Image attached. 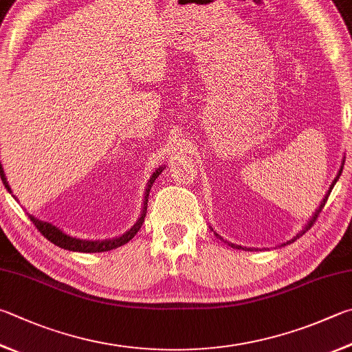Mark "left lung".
Returning <instances> with one entry per match:
<instances>
[{
  "mask_svg": "<svg viewBox=\"0 0 352 352\" xmlns=\"http://www.w3.org/2000/svg\"><path fill=\"white\" fill-rule=\"evenodd\" d=\"M343 164H344V157H343V160H342V166H340V169H338V172H337V175H336V178H334V182H332L331 183V186H329V189H328V192L327 194H324V197H323V200L320 201V206H318L317 209H316V212L314 214H312V217H311V219L308 220V221H306V225L302 228V231H300L297 235H296V237H292L291 240H287L286 243H282V245H280V246H286V245H291V243H294V241H296L298 237H302V235L306 232V231H308V229L312 226V225H314V223H316V220H317V217H318V214H320L322 212V209H323V206H324V203H327V200H328V197H329V194H331V190H332V188H334V184L337 183V180H338V178H340V175H342V170H343ZM210 229H212V228H210ZM215 235H217V237H219L220 240H223V237H221V235H219V234H217V232H214ZM223 241H225V240H223ZM225 243H228V245L229 246H231V248H234V249H243V251H254V249L252 248H243V246H240V245H235V243H231V241H225Z\"/></svg>",
  "mask_w": 352,
  "mask_h": 352,
  "instance_id": "obj_1",
  "label": "left lung"
}]
</instances>
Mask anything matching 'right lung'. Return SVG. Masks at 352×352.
I'll list each match as a JSON object with an SVG mask.
<instances>
[{
    "label": "right lung",
    "instance_id": "right-lung-1",
    "mask_svg": "<svg viewBox=\"0 0 352 352\" xmlns=\"http://www.w3.org/2000/svg\"><path fill=\"white\" fill-rule=\"evenodd\" d=\"M163 169H164V166H160V168H157L154 170V174L151 175L149 182H148V186H146V190H144L142 215L138 217L135 225H133L129 229V231L121 234L120 237L106 239V240H81V239H76V237H72V235L66 234L65 231H63V229H60L58 226H55L54 223L40 220V219H36L35 215H30L29 212L28 214L30 217L32 223H34V225L36 226L38 231H40L44 235V237H46L49 241H52L54 245H56V246H60L63 249H67V251H74V252H104V251H111V249L126 245V243L132 240L133 235H135L140 231V228H142L143 221H144L146 210H148V197H149V192H151V188H152V184H154L155 178H158V175L162 174ZM1 180H3V184L6 186V189H8L9 192L12 194V189L9 186V183H8V178H6V174H4L3 164H1ZM12 197H14L15 200L18 201V198L15 195H12Z\"/></svg>",
    "mask_w": 352,
    "mask_h": 352
}]
</instances>
